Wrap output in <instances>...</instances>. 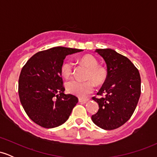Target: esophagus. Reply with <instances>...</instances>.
<instances>
[{"label":"esophagus","mask_w":157,"mask_h":157,"mask_svg":"<svg viewBox=\"0 0 157 157\" xmlns=\"http://www.w3.org/2000/svg\"><path fill=\"white\" fill-rule=\"evenodd\" d=\"M89 99H83V98H79V102H86L89 101Z\"/></svg>","instance_id":"34e87169"}]
</instances>
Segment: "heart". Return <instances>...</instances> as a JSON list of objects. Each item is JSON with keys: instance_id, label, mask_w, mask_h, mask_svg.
Masks as SVG:
<instances>
[{"instance_id": "b5f03b06", "label": "heart", "mask_w": 157, "mask_h": 157, "mask_svg": "<svg viewBox=\"0 0 157 157\" xmlns=\"http://www.w3.org/2000/svg\"><path fill=\"white\" fill-rule=\"evenodd\" d=\"M80 63L88 68L86 73V80H91L81 82L71 80L66 82V88L68 92L75 96L85 97L94 90V82L96 85H102L105 82L108 77V71L105 67L98 65V61L92 55H85L80 57ZM73 71V63L71 60H66L63 63L60 67V72L63 77L68 78L71 75ZM92 80L93 82L91 81Z\"/></svg>"}]
</instances>
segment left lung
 <instances>
[{"label": "left lung", "instance_id": "1", "mask_svg": "<svg viewBox=\"0 0 157 157\" xmlns=\"http://www.w3.org/2000/svg\"><path fill=\"white\" fill-rule=\"evenodd\" d=\"M105 60L108 77L97 95L93 97L99 105L91 116L95 125L113 130L125 124L132 116L141 94V78L138 69L125 56L111 48L96 49Z\"/></svg>", "mask_w": 157, "mask_h": 157}]
</instances>
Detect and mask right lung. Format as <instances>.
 I'll list each match as a JSON object with an SVG mask.
<instances>
[{"label": "right lung", "mask_w": 157, "mask_h": 157, "mask_svg": "<svg viewBox=\"0 0 157 157\" xmlns=\"http://www.w3.org/2000/svg\"><path fill=\"white\" fill-rule=\"evenodd\" d=\"M82 51L53 47L36 53L23 67L18 82L20 100L36 124L52 128L69 117L78 99L64 94L60 67L66 56Z\"/></svg>", "instance_id": "right-lung-1"}]
</instances>
